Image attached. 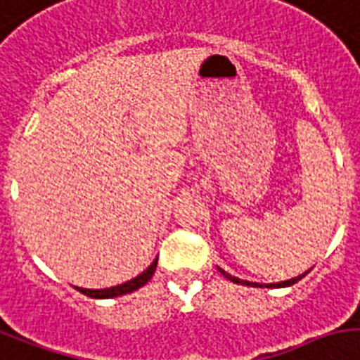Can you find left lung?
Instances as JSON below:
<instances>
[{"instance_id": "1", "label": "left lung", "mask_w": 360, "mask_h": 360, "mask_svg": "<svg viewBox=\"0 0 360 360\" xmlns=\"http://www.w3.org/2000/svg\"><path fill=\"white\" fill-rule=\"evenodd\" d=\"M218 271H220L221 276L226 277V279H229V281L236 283V285H246V286H255V288H285V286H290L294 285V283H297L300 279H303V277L309 274V270L305 271V274H302V276L297 277H292V279H288V281H281V283H270V285H264V283H251V281H244V279H238V277L231 276V274H227L226 270H221L220 266H218Z\"/></svg>"}]
</instances>
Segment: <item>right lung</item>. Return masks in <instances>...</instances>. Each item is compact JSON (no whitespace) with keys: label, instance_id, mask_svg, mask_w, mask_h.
<instances>
[{"label":"right lung","instance_id":"1","mask_svg":"<svg viewBox=\"0 0 360 360\" xmlns=\"http://www.w3.org/2000/svg\"><path fill=\"white\" fill-rule=\"evenodd\" d=\"M157 261H159V257L151 262L148 268H146L140 276H136L134 279L127 283H122V285H116V286H110V288H101V290H92V288H79L75 286L81 294L84 296H90L94 297V300H109V297H118V296H124V294H131V292L139 290L140 286H144L146 283L150 281L151 277L155 274V268H157Z\"/></svg>","mask_w":360,"mask_h":360}]
</instances>
